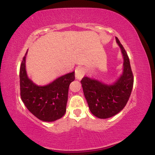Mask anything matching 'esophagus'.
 Instances as JSON below:
<instances>
[{
    "label": "esophagus",
    "mask_w": 155,
    "mask_h": 155,
    "mask_svg": "<svg viewBox=\"0 0 155 155\" xmlns=\"http://www.w3.org/2000/svg\"><path fill=\"white\" fill-rule=\"evenodd\" d=\"M85 74V69L83 67H77L75 71V76L76 79H81Z\"/></svg>",
    "instance_id": "34e87169"
}]
</instances>
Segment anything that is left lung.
<instances>
[{"label":"left lung","mask_w":155,"mask_h":155,"mask_svg":"<svg viewBox=\"0 0 155 155\" xmlns=\"http://www.w3.org/2000/svg\"><path fill=\"white\" fill-rule=\"evenodd\" d=\"M123 58V69L120 77L112 84L84 76L81 83L89 108L100 119L111 117L123 109L127 104L133 86V76L130 60L124 47L115 37Z\"/></svg>","instance_id":"left-lung-1"}]
</instances>
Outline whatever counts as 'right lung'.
I'll list each match as a JSON object with an SVG mask.
<instances>
[{
    "label": "right lung",
    "instance_id": "add662e5",
    "mask_svg": "<svg viewBox=\"0 0 155 155\" xmlns=\"http://www.w3.org/2000/svg\"><path fill=\"white\" fill-rule=\"evenodd\" d=\"M19 71L20 95L28 111L44 122L59 120L66 111L70 84L75 79L74 71L57 78L47 85H37L28 77L26 71V55Z\"/></svg>",
    "mask_w": 155,
    "mask_h": 155
}]
</instances>
